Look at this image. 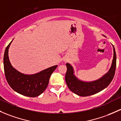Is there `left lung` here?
I'll use <instances>...</instances> for the list:
<instances>
[{
	"label": "left lung",
	"instance_id": "left-lung-1",
	"mask_svg": "<svg viewBox=\"0 0 121 121\" xmlns=\"http://www.w3.org/2000/svg\"><path fill=\"white\" fill-rule=\"evenodd\" d=\"M114 56L111 68L108 72L99 79L91 82H85L78 79L74 75L73 67L71 64L67 63V70L65 74V82L71 91L80 96H91L100 92L107 87L114 77L116 69V53L114 46Z\"/></svg>",
	"mask_w": 121,
	"mask_h": 121
}]
</instances>
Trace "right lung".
<instances>
[{
  "label": "right lung",
  "mask_w": 121,
  "mask_h": 121,
  "mask_svg": "<svg viewBox=\"0 0 121 121\" xmlns=\"http://www.w3.org/2000/svg\"><path fill=\"white\" fill-rule=\"evenodd\" d=\"M12 41L6 48L4 54V70L6 80L10 87L20 95L30 97L39 96L48 87L51 75L56 69L57 65L35 74L26 75L19 72L13 67L9 58V49Z\"/></svg>",
  "instance_id": "obj_1"
}]
</instances>
